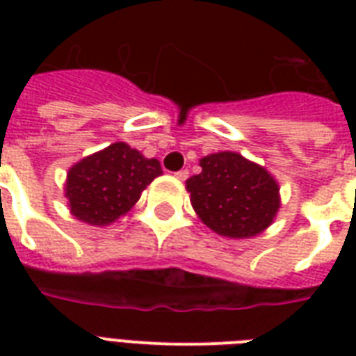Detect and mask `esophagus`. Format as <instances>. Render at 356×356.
I'll use <instances>...</instances> for the list:
<instances>
[{
    "instance_id": "esophagus-1",
    "label": "esophagus",
    "mask_w": 356,
    "mask_h": 356,
    "mask_svg": "<svg viewBox=\"0 0 356 356\" xmlns=\"http://www.w3.org/2000/svg\"><path fill=\"white\" fill-rule=\"evenodd\" d=\"M175 177H177L179 181H184V179L188 177V170H181V172L175 173Z\"/></svg>"
}]
</instances>
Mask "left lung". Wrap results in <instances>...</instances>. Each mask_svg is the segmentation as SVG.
<instances>
[{
	"instance_id": "1",
	"label": "left lung",
	"mask_w": 356,
	"mask_h": 356,
	"mask_svg": "<svg viewBox=\"0 0 356 356\" xmlns=\"http://www.w3.org/2000/svg\"><path fill=\"white\" fill-rule=\"evenodd\" d=\"M186 181L190 203L207 227L225 238L264 233L281 209L279 183L264 166L234 151L203 156Z\"/></svg>"
}]
</instances>
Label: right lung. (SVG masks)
I'll use <instances>...</instances> for the list:
<instances>
[{
    "label": "right lung",
    "instance_id": "obj_1",
    "mask_svg": "<svg viewBox=\"0 0 356 356\" xmlns=\"http://www.w3.org/2000/svg\"><path fill=\"white\" fill-rule=\"evenodd\" d=\"M161 173L156 159H145L125 142H116L70 168L64 197L72 216L103 227L127 214Z\"/></svg>",
    "mask_w": 356,
    "mask_h": 356
}]
</instances>
